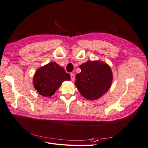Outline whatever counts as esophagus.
Masks as SVG:
<instances>
[{
  "label": "esophagus",
  "mask_w": 148,
  "mask_h": 148,
  "mask_svg": "<svg viewBox=\"0 0 148 148\" xmlns=\"http://www.w3.org/2000/svg\"><path fill=\"white\" fill-rule=\"evenodd\" d=\"M70 78L71 81H74L75 79V75L74 73H70Z\"/></svg>",
  "instance_id": "1"
}]
</instances>
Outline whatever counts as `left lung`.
I'll list each match as a JSON object with an SVG mask.
<instances>
[{
	"instance_id": "8db88e82",
	"label": "left lung",
	"mask_w": 148,
	"mask_h": 148,
	"mask_svg": "<svg viewBox=\"0 0 148 148\" xmlns=\"http://www.w3.org/2000/svg\"><path fill=\"white\" fill-rule=\"evenodd\" d=\"M75 85L82 95L89 100L101 97L110 88L112 73L109 65L100 61H88L79 66Z\"/></svg>"
}]
</instances>
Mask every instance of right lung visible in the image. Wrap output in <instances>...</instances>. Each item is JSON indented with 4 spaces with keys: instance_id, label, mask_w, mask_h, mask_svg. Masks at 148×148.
<instances>
[{
    "instance_id": "obj_1",
    "label": "right lung",
    "mask_w": 148,
    "mask_h": 148,
    "mask_svg": "<svg viewBox=\"0 0 148 148\" xmlns=\"http://www.w3.org/2000/svg\"><path fill=\"white\" fill-rule=\"evenodd\" d=\"M66 80H71L70 75L56 62H52L37 70L34 76L33 84L39 95L50 97Z\"/></svg>"
}]
</instances>
